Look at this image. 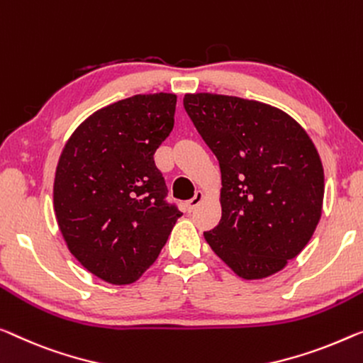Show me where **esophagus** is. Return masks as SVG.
Wrapping results in <instances>:
<instances>
[{
  "instance_id": "esophagus-1",
  "label": "esophagus",
  "mask_w": 363,
  "mask_h": 363,
  "mask_svg": "<svg viewBox=\"0 0 363 363\" xmlns=\"http://www.w3.org/2000/svg\"><path fill=\"white\" fill-rule=\"evenodd\" d=\"M203 199H205V194L203 192H200V191H197L196 192V196H194L191 200H189V202H186V208H187V212H192V210H196L200 203L203 202Z\"/></svg>"
}]
</instances>
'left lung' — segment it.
Segmentation results:
<instances>
[{
  "instance_id": "left-lung-1",
  "label": "left lung",
  "mask_w": 363,
  "mask_h": 363,
  "mask_svg": "<svg viewBox=\"0 0 363 363\" xmlns=\"http://www.w3.org/2000/svg\"><path fill=\"white\" fill-rule=\"evenodd\" d=\"M184 107L220 163L221 220L205 240L238 277L280 272L323 212L324 169L310 135L266 102L194 93Z\"/></svg>"
}]
</instances>
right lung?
Segmentation results:
<instances>
[{
	"label": "right lung",
	"instance_id": "1",
	"mask_svg": "<svg viewBox=\"0 0 363 363\" xmlns=\"http://www.w3.org/2000/svg\"><path fill=\"white\" fill-rule=\"evenodd\" d=\"M177 96L137 94L81 122L53 181V210L69 252L112 285H130L153 266L182 215L164 202L155 151L174 127Z\"/></svg>",
	"mask_w": 363,
	"mask_h": 363
}]
</instances>
